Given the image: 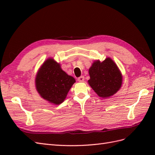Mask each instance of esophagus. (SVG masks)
Here are the masks:
<instances>
[{"label":"esophagus","mask_w":155,"mask_h":155,"mask_svg":"<svg viewBox=\"0 0 155 155\" xmlns=\"http://www.w3.org/2000/svg\"><path fill=\"white\" fill-rule=\"evenodd\" d=\"M84 77H83V76H81V77L78 78V81L81 82V83H82V82H84Z\"/></svg>","instance_id":"34e87169"}]
</instances>
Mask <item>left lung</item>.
Listing matches in <instances>:
<instances>
[{
  "label": "left lung",
  "instance_id": "obj_1",
  "mask_svg": "<svg viewBox=\"0 0 155 155\" xmlns=\"http://www.w3.org/2000/svg\"><path fill=\"white\" fill-rule=\"evenodd\" d=\"M88 72L91 77L88 84L101 97L112 96L121 87V73L117 64L110 58L102 62L95 61Z\"/></svg>",
  "mask_w": 155,
  "mask_h": 155
}]
</instances>
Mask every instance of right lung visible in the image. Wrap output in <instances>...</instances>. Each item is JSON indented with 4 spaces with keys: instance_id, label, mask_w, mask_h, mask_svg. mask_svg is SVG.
I'll use <instances>...</instances> for the list:
<instances>
[{
    "instance_id": "obj_1",
    "label": "right lung",
    "mask_w": 155,
    "mask_h": 155,
    "mask_svg": "<svg viewBox=\"0 0 155 155\" xmlns=\"http://www.w3.org/2000/svg\"><path fill=\"white\" fill-rule=\"evenodd\" d=\"M35 83L38 93L44 99L59 104L65 99L75 79L62 71L53 59L49 58L42 65Z\"/></svg>"
}]
</instances>
